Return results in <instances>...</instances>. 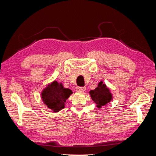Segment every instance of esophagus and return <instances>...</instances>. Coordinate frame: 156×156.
Segmentation results:
<instances>
[{
    "label": "esophagus",
    "mask_w": 156,
    "mask_h": 156,
    "mask_svg": "<svg viewBox=\"0 0 156 156\" xmlns=\"http://www.w3.org/2000/svg\"><path fill=\"white\" fill-rule=\"evenodd\" d=\"M86 90V88L85 87H78L76 88V90L77 92H84V90Z\"/></svg>",
    "instance_id": "obj_1"
}]
</instances>
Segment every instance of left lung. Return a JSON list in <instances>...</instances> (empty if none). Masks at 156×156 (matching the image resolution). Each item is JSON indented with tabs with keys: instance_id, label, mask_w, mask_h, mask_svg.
Returning a JSON list of instances; mask_svg holds the SVG:
<instances>
[{
	"instance_id": "obj_1",
	"label": "left lung",
	"mask_w": 156,
	"mask_h": 156,
	"mask_svg": "<svg viewBox=\"0 0 156 156\" xmlns=\"http://www.w3.org/2000/svg\"><path fill=\"white\" fill-rule=\"evenodd\" d=\"M92 100L96 103L98 108H101L112 100V94L103 81L98 83V87L89 92Z\"/></svg>"
}]
</instances>
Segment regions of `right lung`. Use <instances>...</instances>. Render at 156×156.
<instances>
[{"instance_id":"right-lung-1","label":"right lung","mask_w":156,"mask_h":156,"mask_svg":"<svg viewBox=\"0 0 156 156\" xmlns=\"http://www.w3.org/2000/svg\"><path fill=\"white\" fill-rule=\"evenodd\" d=\"M73 92L66 88L62 83L54 81L48 84L41 92V99L44 104L54 112H57L65 107V102Z\"/></svg>"}]
</instances>
